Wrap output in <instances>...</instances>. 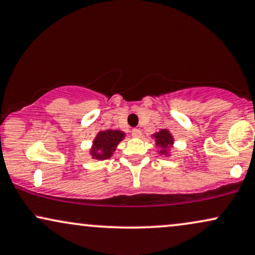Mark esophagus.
Listing matches in <instances>:
<instances>
[{"label": "esophagus", "mask_w": 255, "mask_h": 255, "mask_svg": "<svg viewBox=\"0 0 255 255\" xmlns=\"http://www.w3.org/2000/svg\"><path fill=\"white\" fill-rule=\"evenodd\" d=\"M131 134H132V137L134 138H139L142 137V131H140L139 128H133V130L131 131Z\"/></svg>", "instance_id": "34e87169"}]
</instances>
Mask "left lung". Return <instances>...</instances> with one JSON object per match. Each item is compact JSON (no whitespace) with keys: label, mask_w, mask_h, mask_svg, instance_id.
<instances>
[{"label":"left lung","mask_w":255,"mask_h":255,"mask_svg":"<svg viewBox=\"0 0 255 255\" xmlns=\"http://www.w3.org/2000/svg\"><path fill=\"white\" fill-rule=\"evenodd\" d=\"M152 137L155 138L156 146L159 147V155L169 156V151H170L171 146L174 145V137L169 132V130L163 128L158 132L153 133Z\"/></svg>","instance_id":"8db88e82"}]
</instances>
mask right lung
<instances>
[{
    "mask_svg": "<svg viewBox=\"0 0 255 255\" xmlns=\"http://www.w3.org/2000/svg\"><path fill=\"white\" fill-rule=\"evenodd\" d=\"M125 133L119 130H104L97 133L90 149L93 159L104 161L113 155L118 144L124 139Z\"/></svg>",
    "mask_w": 255,
    "mask_h": 255,
    "instance_id": "obj_1",
    "label": "right lung"
}]
</instances>
